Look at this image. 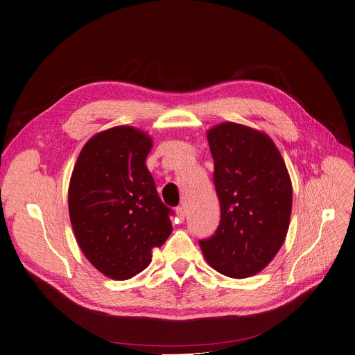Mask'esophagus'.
Here are the masks:
<instances>
[{"label":"esophagus","mask_w":355,"mask_h":355,"mask_svg":"<svg viewBox=\"0 0 355 355\" xmlns=\"http://www.w3.org/2000/svg\"><path fill=\"white\" fill-rule=\"evenodd\" d=\"M175 214H177V218H178L180 222H182L185 219V209H184V207H177L175 208Z\"/></svg>","instance_id":"1"}]
</instances>
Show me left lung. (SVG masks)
<instances>
[{
  "label": "left lung",
  "instance_id": "obj_1",
  "mask_svg": "<svg viewBox=\"0 0 355 355\" xmlns=\"http://www.w3.org/2000/svg\"><path fill=\"white\" fill-rule=\"evenodd\" d=\"M214 184L220 204L219 227L200 241L216 272L245 279L265 269L284 243L293 189L284 159L263 132L223 121L207 132Z\"/></svg>",
  "mask_w": 355,
  "mask_h": 355
}]
</instances>
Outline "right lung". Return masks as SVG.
I'll use <instances>...</instances> for the list:
<instances>
[{"label":"right lung","instance_id":"obj_1","mask_svg":"<svg viewBox=\"0 0 355 355\" xmlns=\"http://www.w3.org/2000/svg\"><path fill=\"white\" fill-rule=\"evenodd\" d=\"M153 139L116 125L90 137L73 167L68 205L86 259L114 280H127L151 262L153 249L173 232L171 209L161 202L146 158Z\"/></svg>","mask_w":355,"mask_h":355}]
</instances>
